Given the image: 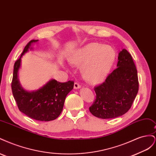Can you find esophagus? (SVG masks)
Wrapping results in <instances>:
<instances>
[{"instance_id": "obj_1", "label": "esophagus", "mask_w": 156, "mask_h": 156, "mask_svg": "<svg viewBox=\"0 0 156 156\" xmlns=\"http://www.w3.org/2000/svg\"><path fill=\"white\" fill-rule=\"evenodd\" d=\"M81 87V86L78 83H75L74 84V88L75 89H79Z\"/></svg>"}]
</instances>
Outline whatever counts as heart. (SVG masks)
I'll return each instance as SVG.
<instances>
[{
    "instance_id": "1",
    "label": "heart",
    "mask_w": 156,
    "mask_h": 156,
    "mask_svg": "<svg viewBox=\"0 0 156 156\" xmlns=\"http://www.w3.org/2000/svg\"><path fill=\"white\" fill-rule=\"evenodd\" d=\"M116 59V52L111 46L90 43L73 51L68 62L81 67L83 79L91 84L101 83L110 72Z\"/></svg>"
}]
</instances>
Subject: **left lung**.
<instances>
[{
    "instance_id": "left-lung-1",
    "label": "left lung",
    "mask_w": 156,
    "mask_h": 156,
    "mask_svg": "<svg viewBox=\"0 0 156 156\" xmlns=\"http://www.w3.org/2000/svg\"><path fill=\"white\" fill-rule=\"evenodd\" d=\"M117 68L105 81L94 88L96 99L89 110L103 119H115L129 110L139 90L137 70L131 55L123 49L119 54Z\"/></svg>"
}]
</instances>
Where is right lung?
Masks as SVG:
<instances>
[{
    "mask_svg": "<svg viewBox=\"0 0 156 156\" xmlns=\"http://www.w3.org/2000/svg\"><path fill=\"white\" fill-rule=\"evenodd\" d=\"M38 41L32 40L28 44L13 66L12 90L19 109L32 119L40 121H51L56 119L62 112L65 99L73 88L74 82L69 81L60 83L51 79L44 85L34 91H27L21 85L18 72L21 67V58L32 45Z\"/></svg>",
    "mask_w": 156,
    "mask_h": 156,
    "instance_id": "right-lung-1",
    "label": "right lung"
}]
</instances>
